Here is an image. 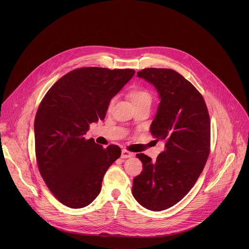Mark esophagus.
Masks as SVG:
<instances>
[{"instance_id": "1", "label": "esophagus", "mask_w": 249, "mask_h": 249, "mask_svg": "<svg viewBox=\"0 0 249 249\" xmlns=\"http://www.w3.org/2000/svg\"><path fill=\"white\" fill-rule=\"evenodd\" d=\"M133 156V153L132 152H130V151H128V150H126V149H123L122 150V155H121V157L123 158V159H126V158H129V157H132Z\"/></svg>"}]
</instances>
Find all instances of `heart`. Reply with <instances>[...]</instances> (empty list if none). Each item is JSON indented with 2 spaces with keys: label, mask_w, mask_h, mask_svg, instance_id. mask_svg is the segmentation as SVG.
Here are the masks:
<instances>
[{
  "label": "heart",
  "mask_w": 249,
  "mask_h": 249,
  "mask_svg": "<svg viewBox=\"0 0 249 249\" xmlns=\"http://www.w3.org/2000/svg\"><path fill=\"white\" fill-rule=\"evenodd\" d=\"M129 99L133 106L142 105V104L150 105L151 101H152V96H151V93L147 89H145L143 87H136V88H133L129 92ZM114 101H115L114 99L111 100L110 107L113 106Z\"/></svg>",
  "instance_id": "heart-1"
}]
</instances>
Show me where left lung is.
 <instances>
[{
  "mask_svg": "<svg viewBox=\"0 0 249 249\" xmlns=\"http://www.w3.org/2000/svg\"><path fill=\"white\" fill-rule=\"evenodd\" d=\"M137 76L152 84L160 99L150 132L165 142L155 162L143 153L132 195L142 207L159 212L179 202L199 178L210 152V118L195 86L178 71L147 68Z\"/></svg>",
  "mask_w": 249,
  "mask_h": 249,
  "instance_id": "obj_1",
  "label": "left lung"
}]
</instances>
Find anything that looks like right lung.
I'll list each match as a JSON object with an SVG mask.
<instances>
[{"instance_id": "1", "label": "right lung", "mask_w": 249, "mask_h": 249, "mask_svg": "<svg viewBox=\"0 0 249 249\" xmlns=\"http://www.w3.org/2000/svg\"><path fill=\"white\" fill-rule=\"evenodd\" d=\"M134 73L131 69H75L42 100L35 120L36 160L46 185L62 204L83 208L101 193L105 174L121 156V148H104L84 135L90 124L106 118L111 99Z\"/></svg>"}]
</instances>
